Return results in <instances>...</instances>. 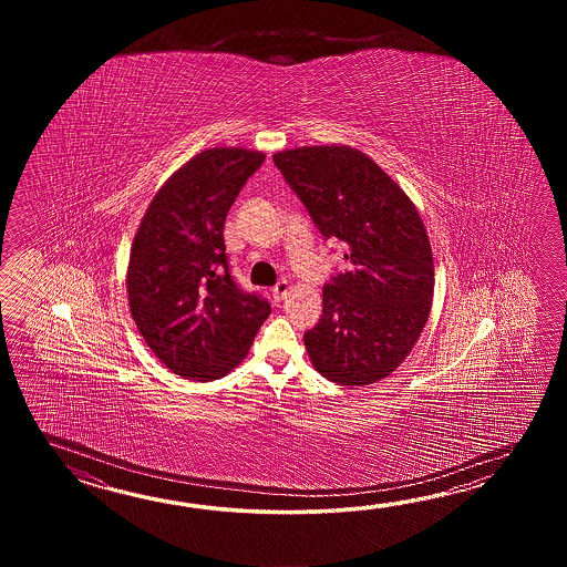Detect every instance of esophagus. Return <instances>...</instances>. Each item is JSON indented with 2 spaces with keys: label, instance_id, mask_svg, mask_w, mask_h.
<instances>
[{
  "label": "esophagus",
  "instance_id": "1",
  "mask_svg": "<svg viewBox=\"0 0 567 567\" xmlns=\"http://www.w3.org/2000/svg\"><path fill=\"white\" fill-rule=\"evenodd\" d=\"M271 293H274V298L276 300L281 301L289 293V284L286 281V279H281V281H278L274 288H271Z\"/></svg>",
  "mask_w": 567,
  "mask_h": 567
}]
</instances>
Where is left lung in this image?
I'll use <instances>...</instances> for the list:
<instances>
[{"label":"left lung","mask_w":567,"mask_h":567,"mask_svg":"<svg viewBox=\"0 0 567 567\" xmlns=\"http://www.w3.org/2000/svg\"><path fill=\"white\" fill-rule=\"evenodd\" d=\"M274 162L324 239L349 247L347 271L322 289L303 342L316 371L362 386L393 373L427 322L434 259L422 218L371 157L349 145L279 152Z\"/></svg>","instance_id":"1"}]
</instances>
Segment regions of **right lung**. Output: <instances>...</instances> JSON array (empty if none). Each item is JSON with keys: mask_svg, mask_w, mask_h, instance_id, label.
Listing matches in <instances>:
<instances>
[{"mask_svg": "<svg viewBox=\"0 0 567 567\" xmlns=\"http://www.w3.org/2000/svg\"><path fill=\"white\" fill-rule=\"evenodd\" d=\"M266 154L215 147L186 162L159 190L133 239L127 293L133 320L172 373L213 381L251 349L271 313L230 274L223 229Z\"/></svg>", "mask_w": 567, "mask_h": 567, "instance_id": "1", "label": "right lung"}]
</instances>
